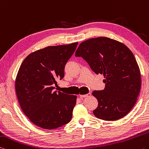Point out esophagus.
Here are the masks:
<instances>
[{
	"mask_svg": "<svg viewBox=\"0 0 149 149\" xmlns=\"http://www.w3.org/2000/svg\"><path fill=\"white\" fill-rule=\"evenodd\" d=\"M91 96V92H89V93H88L87 94H84V95H82V94H80L79 96L80 97H81V98H82V97H89Z\"/></svg>",
	"mask_w": 149,
	"mask_h": 149,
	"instance_id": "esophagus-1",
	"label": "esophagus"
}]
</instances>
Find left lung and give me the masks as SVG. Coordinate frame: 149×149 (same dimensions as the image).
Returning a JSON list of instances; mask_svg holds the SVG:
<instances>
[{
    "mask_svg": "<svg viewBox=\"0 0 149 149\" xmlns=\"http://www.w3.org/2000/svg\"><path fill=\"white\" fill-rule=\"evenodd\" d=\"M75 56L104 77V90L92 92L98 102L94 115L106 121L126 116L135 106L141 86L139 67L131 51L119 41L99 37L82 42Z\"/></svg>",
    "mask_w": 149,
    "mask_h": 149,
    "instance_id": "obj_1",
    "label": "left lung"
}]
</instances>
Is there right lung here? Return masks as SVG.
Here are the masks:
<instances>
[{
  "label": "right lung",
  "mask_w": 149,
  "mask_h": 149,
  "mask_svg": "<svg viewBox=\"0 0 149 149\" xmlns=\"http://www.w3.org/2000/svg\"><path fill=\"white\" fill-rule=\"evenodd\" d=\"M77 45L49 46L30 53L20 65L15 82L19 106L41 128L55 130L71 120L77 96L53 90L57 79L64 77L66 63Z\"/></svg>",
  "instance_id": "obj_1"
}]
</instances>
